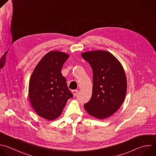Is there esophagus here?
<instances>
[{
	"label": "esophagus",
	"mask_w": 156,
	"mask_h": 156,
	"mask_svg": "<svg viewBox=\"0 0 156 156\" xmlns=\"http://www.w3.org/2000/svg\"><path fill=\"white\" fill-rule=\"evenodd\" d=\"M72 92V93H73V96H74V97H75V96L76 95L77 93H78V90H73Z\"/></svg>",
	"instance_id": "esophagus-1"
}]
</instances>
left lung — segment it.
<instances>
[{
  "instance_id": "1",
  "label": "left lung",
  "mask_w": 156,
  "mask_h": 156,
  "mask_svg": "<svg viewBox=\"0 0 156 156\" xmlns=\"http://www.w3.org/2000/svg\"><path fill=\"white\" fill-rule=\"evenodd\" d=\"M93 73L92 94L84 107L94 118L103 119L121 106L127 91V80L119 61L108 51L98 50L82 53Z\"/></svg>"
}]
</instances>
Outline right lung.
<instances>
[{
    "label": "right lung",
    "instance_id": "1",
    "mask_svg": "<svg viewBox=\"0 0 156 156\" xmlns=\"http://www.w3.org/2000/svg\"><path fill=\"white\" fill-rule=\"evenodd\" d=\"M69 55L50 51L35 68L29 81V95L32 108L40 117L48 121L58 118L73 94L61 73Z\"/></svg>",
    "mask_w": 156,
    "mask_h": 156
}]
</instances>
